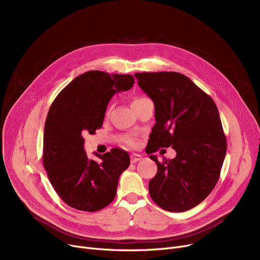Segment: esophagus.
<instances>
[{"label":"esophagus","mask_w":260,"mask_h":260,"mask_svg":"<svg viewBox=\"0 0 260 260\" xmlns=\"http://www.w3.org/2000/svg\"><path fill=\"white\" fill-rule=\"evenodd\" d=\"M141 159H142V157H141V155H139V154H132V155H131V161H132V163L138 162V161H140Z\"/></svg>","instance_id":"esophagus-1"}]
</instances>
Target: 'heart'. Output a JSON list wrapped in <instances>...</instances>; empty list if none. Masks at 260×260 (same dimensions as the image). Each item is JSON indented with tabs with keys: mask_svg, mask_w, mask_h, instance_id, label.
I'll use <instances>...</instances> for the list:
<instances>
[{
	"mask_svg": "<svg viewBox=\"0 0 260 260\" xmlns=\"http://www.w3.org/2000/svg\"><path fill=\"white\" fill-rule=\"evenodd\" d=\"M140 99H143V98H137V99H135L134 101H137V100H140ZM134 101H133V102H134ZM126 143H127L128 145H135V144H136V141H135L134 139H127Z\"/></svg>",
	"mask_w": 260,
	"mask_h": 260,
	"instance_id": "b5f03b06",
	"label": "heart"
}]
</instances>
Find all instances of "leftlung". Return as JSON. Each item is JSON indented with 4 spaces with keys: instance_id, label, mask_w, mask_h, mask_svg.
<instances>
[{
    "instance_id": "1",
    "label": "left lung",
    "mask_w": 260,
    "mask_h": 260,
    "mask_svg": "<svg viewBox=\"0 0 260 260\" xmlns=\"http://www.w3.org/2000/svg\"><path fill=\"white\" fill-rule=\"evenodd\" d=\"M138 85L155 104L156 124L148 154L172 146L174 159L159 162L148 183L154 202L169 212H184L206 199L219 179L226 140L213 99L186 76L175 72L136 73Z\"/></svg>"
}]
</instances>
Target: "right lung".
<instances>
[{
    "mask_svg": "<svg viewBox=\"0 0 260 260\" xmlns=\"http://www.w3.org/2000/svg\"><path fill=\"white\" fill-rule=\"evenodd\" d=\"M131 75L90 71L75 78L53 100L45 121L43 165L52 187L68 206L85 212L99 211L117 194L119 177L129 167L127 152L113 148L87 157L84 136L103 124L106 107L116 92L128 90Z\"/></svg>",
    "mask_w": 260,
    "mask_h": 260,
    "instance_id": "1",
    "label": "right lung"
}]
</instances>
